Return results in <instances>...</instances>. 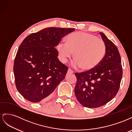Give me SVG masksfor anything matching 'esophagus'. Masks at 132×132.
Segmentation results:
<instances>
[{
  "label": "esophagus",
  "instance_id": "34e87169",
  "mask_svg": "<svg viewBox=\"0 0 132 132\" xmlns=\"http://www.w3.org/2000/svg\"><path fill=\"white\" fill-rule=\"evenodd\" d=\"M73 71L72 70H71L70 69H69L68 70V71H67L68 74H73Z\"/></svg>",
  "mask_w": 132,
  "mask_h": 132
}]
</instances>
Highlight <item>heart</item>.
Here are the masks:
<instances>
[{
    "label": "heart",
    "mask_w": 132,
    "mask_h": 132,
    "mask_svg": "<svg viewBox=\"0 0 132 132\" xmlns=\"http://www.w3.org/2000/svg\"><path fill=\"white\" fill-rule=\"evenodd\" d=\"M57 51L62 63H65L74 52V66L80 67L81 70L90 71L102 63L107 49L105 42L96 36L77 32L68 36L65 43H58Z\"/></svg>",
    "instance_id": "1"
}]
</instances>
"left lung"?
I'll return each mask as SVG.
<instances>
[{
    "label": "left lung",
    "instance_id": "obj_1",
    "mask_svg": "<svg viewBox=\"0 0 132 132\" xmlns=\"http://www.w3.org/2000/svg\"><path fill=\"white\" fill-rule=\"evenodd\" d=\"M106 46V54L96 68L75 73L77 78L74 92L78 101L85 107L102 106L117 94L122 78L121 58L114 44L102 32H100Z\"/></svg>",
    "mask_w": 132,
    "mask_h": 132
}]
</instances>
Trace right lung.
<instances>
[{
  "instance_id": "obj_1",
  "label": "right lung",
  "mask_w": 132,
  "mask_h": 132,
  "mask_svg": "<svg viewBox=\"0 0 132 132\" xmlns=\"http://www.w3.org/2000/svg\"><path fill=\"white\" fill-rule=\"evenodd\" d=\"M74 29L48 27L27 36L14 63L15 85L32 102L45 100L65 78L68 69L59 61L55 47Z\"/></svg>"
}]
</instances>
